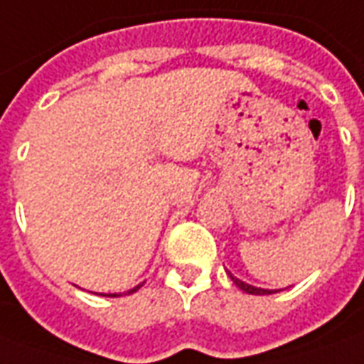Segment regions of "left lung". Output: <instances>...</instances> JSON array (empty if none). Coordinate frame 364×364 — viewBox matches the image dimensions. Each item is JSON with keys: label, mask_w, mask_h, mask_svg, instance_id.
Wrapping results in <instances>:
<instances>
[{"label": "left lung", "mask_w": 364, "mask_h": 364, "mask_svg": "<svg viewBox=\"0 0 364 364\" xmlns=\"http://www.w3.org/2000/svg\"><path fill=\"white\" fill-rule=\"evenodd\" d=\"M230 279L235 282L238 288L242 289V291H246V294H252V296H270V294H274V289H262V288H254V286H250V284H244L242 279L235 278L232 274H230Z\"/></svg>", "instance_id": "left-lung-1"}]
</instances>
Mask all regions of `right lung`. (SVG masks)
Wrapping results in <instances>:
<instances>
[{
	"label": "right lung",
	"mask_w": 364,
	"mask_h": 364,
	"mask_svg": "<svg viewBox=\"0 0 364 364\" xmlns=\"http://www.w3.org/2000/svg\"><path fill=\"white\" fill-rule=\"evenodd\" d=\"M139 286H141V284H139ZM139 286H136V288H134V289H129L128 294H134V291H138V289H139ZM118 296H120V294H112L110 297H118Z\"/></svg>",
	"instance_id": "right-lung-1"
}]
</instances>
